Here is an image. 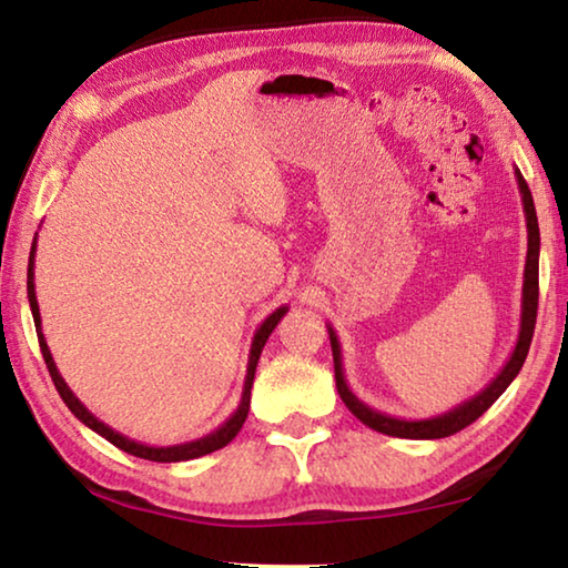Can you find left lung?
<instances>
[{"instance_id":"left-lung-1","label":"left lung","mask_w":568,"mask_h":568,"mask_svg":"<svg viewBox=\"0 0 568 568\" xmlns=\"http://www.w3.org/2000/svg\"><path fill=\"white\" fill-rule=\"evenodd\" d=\"M519 193H523V209L527 220V261H525V282H523V315H519V336L515 344V352H511L509 362L504 364L499 375H496L491 383H488L478 395H473L460 406H455L447 414L432 416V418H395L387 414H379V410L369 408L367 403L356 398V395L348 390L346 377H344V364H341V344L336 331L328 325L331 336V348H333V369H336V387L341 400L346 403V408L359 418L362 424H367L369 429L383 432L387 437H400V439H442L449 437V434L465 429V426L476 422L478 416H484L488 408L494 406V400L507 390L511 379L519 375L523 364L527 359V352H530V341L535 333V317H538V258H540V230H538V214H535L532 193L527 189L525 178L519 170H515Z\"/></svg>"}]
</instances>
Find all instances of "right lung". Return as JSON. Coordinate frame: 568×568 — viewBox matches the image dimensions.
<instances>
[{
  "label": "right lung",
  "mask_w": 568,
  "mask_h": 568,
  "mask_svg": "<svg viewBox=\"0 0 568 568\" xmlns=\"http://www.w3.org/2000/svg\"><path fill=\"white\" fill-rule=\"evenodd\" d=\"M33 268H36V240H33V247H30V258H28V302H30V313H33V321H36V333H38V344H41V354L45 359V367H49V375L53 379V385H57V390L61 395V400L67 403V408L72 410V414L80 418L84 426H90L92 432H98L100 437H105L111 445H115L123 453L134 455V457H144V460H152V463H181V460H193V457H201V455H209L214 453V449H222L224 445H230L232 439L237 437V432L243 429L245 418H247V410H251V387H253V377H255V367H258V359H261V352L263 346H266V341L274 328L278 325V321L286 315V310L290 307H278L271 313L266 321L258 325V331H255L253 336V344H251V356H247V375H245V385H243V398H240V406L235 414H232L227 422H224L220 429H214L212 434H206V437L201 439H193V442H183V445H173V447H150V445H142V442H134L129 437H123V434L113 432L111 426L100 422L98 416H92L88 408L82 406L80 398L69 390V385L64 383V377L59 375L57 364H53V356L49 352V344H45L43 338V331H41V310H38V300H36V284H33Z\"/></svg>",
  "instance_id": "add662e5"
}]
</instances>
